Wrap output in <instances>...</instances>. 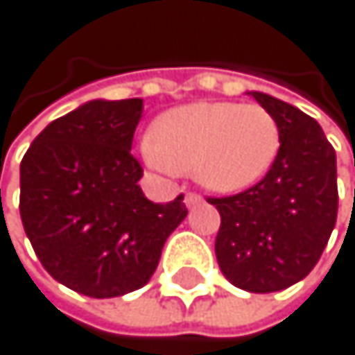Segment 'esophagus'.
Masks as SVG:
<instances>
[{
	"instance_id": "1",
	"label": "esophagus",
	"mask_w": 355,
	"mask_h": 355,
	"mask_svg": "<svg viewBox=\"0 0 355 355\" xmlns=\"http://www.w3.org/2000/svg\"><path fill=\"white\" fill-rule=\"evenodd\" d=\"M202 202V196H198V193H185V207L187 209H193V207H198V204Z\"/></svg>"
}]
</instances>
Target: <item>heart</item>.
Returning <instances> with one entry per match:
<instances>
[{
    "mask_svg": "<svg viewBox=\"0 0 355 355\" xmlns=\"http://www.w3.org/2000/svg\"><path fill=\"white\" fill-rule=\"evenodd\" d=\"M279 146L277 121L260 104L200 100L162 112L140 153L162 176L191 170L202 187L236 193L264 179Z\"/></svg>",
    "mask_w": 355,
    "mask_h": 355,
    "instance_id": "obj_1",
    "label": "heart"
}]
</instances>
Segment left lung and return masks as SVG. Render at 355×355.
I'll return each instance as SVG.
<instances>
[{
	"label": "left lung",
	"mask_w": 355,
	"mask_h": 355,
	"mask_svg": "<svg viewBox=\"0 0 355 355\" xmlns=\"http://www.w3.org/2000/svg\"><path fill=\"white\" fill-rule=\"evenodd\" d=\"M279 125V155L243 193L209 198L221 215L215 255L236 288L268 294L290 288L318 264L336 223V153L324 130L296 106L249 91Z\"/></svg>",
	"instance_id": "left-lung-1"
}]
</instances>
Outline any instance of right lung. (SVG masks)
Listing matches in <instances>:
<instances>
[{"label": "right lung", "instance_id": "right-lung-1", "mask_svg": "<svg viewBox=\"0 0 355 355\" xmlns=\"http://www.w3.org/2000/svg\"><path fill=\"white\" fill-rule=\"evenodd\" d=\"M142 100H91L49 123L21 162V219L49 275L78 294L114 298L153 277L187 217L183 196L146 200L132 140Z\"/></svg>", "mask_w": 355, "mask_h": 355}]
</instances>
